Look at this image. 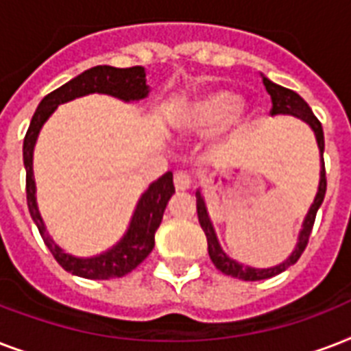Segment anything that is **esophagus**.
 <instances>
[{
    "label": "esophagus",
    "instance_id": "esophagus-1",
    "mask_svg": "<svg viewBox=\"0 0 351 351\" xmlns=\"http://www.w3.org/2000/svg\"><path fill=\"white\" fill-rule=\"evenodd\" d=\"M173 184H176V190H189L190 184H192V179H190L189 173L184 172H178L173 176Z\"/></svg>",
    "mask_w": 351,
    "mask_h": 351
}]
</instances>
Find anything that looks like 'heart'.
<instances>
[{
    "label": "heart",
    "mask_w": 351,
    "mask_h": 351,
    "mask_svg": "<svg viewBox=\"0 0 351 351\" xmlns=\"http://www.w3.org/2000/svg\"><path fill=\"white\" fill-rule=\"evenodd\" d=\"M240 111V100L227 91L203 95L186 104L176 121L179 132H210L223 126Z\"/></svg>",
    "instance_id": "heart-1"
}]
</instances>
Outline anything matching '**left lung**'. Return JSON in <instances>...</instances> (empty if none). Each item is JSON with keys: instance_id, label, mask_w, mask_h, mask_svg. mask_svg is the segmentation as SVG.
Wrapping results in <instances>:
<instances>
[{"instance_id": "1", "label": "left lung", "mask_w": 351, "mask_h": 351, "mask_svg": "<svg viewBox=\"0 0 351 351\" xmlns=\"http://www.w3.org/2000/svg\"><path fill=\"white\" fill-rule=\"evenodd\" d=\"M262 82L267 89L269 97H271V102H273V110H271V115H291L300 119L302 122H306L311 132L315 133V141H317V146H319L320 154V179H319V189H317V194H315V199L309 206L308 214L302 221V229L298 232L297 245L293 249V252L284 260V262L276 263L273 267H252V265H245V263L236 262L234 258H230L227 252L223 251V247L219 245L218 234H216V229H214L213 219H210V214H208V208H206L205 197L201 194V190L195 192V205H197V219H199V225L203 232L206 236V245H208V256L213 260V263L216 265V269H219L221 273L229 274L232 278L240 280H265L271 278V276H276V274L284 273L287 267H291L293 263H297V260L300 258V254L304 252L306 245H308L309 234H311V229H313L315 216H317V210L322 205L326 194V170H324V132H322V124L319 122V119L313 115V111L308 106V102L300 97L298 93L291 91V89L282 88L278 84L271 82L267 77L262 75Z\"/></svg>"}]
</instances>
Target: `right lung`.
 Masks as SVG:
<instances>
[{
    "instance_id": "add662e5",
    "label": "right lung",
    "mask_w": 351,
    "mask_h": 351,
    "mask_svg": "<svg viewBox=\"0 0 351 351\" xmlns=\"http://www.w3.org/2000/svg\"><path fill=\"white\" fill-rule=\"evenodd\" d=\"M110 95L122 102H138L150 95V86L146 84L145 67H111V65H97L88 71L80 73L78 77L64 84L62 88L54 89L53 93L43 97L32 115L31 126L27 130L23 141V165L27 172V205L31 218L34 219L45 245L53 252L56 262L69 271L71 274L89 280H110L121 278L124 274L132 273L138 263L143 262L156 245V230L161 225L162 214L168 201L173 195V173L167 172L165 176L154 181L138 197L135 210L132 214L130 225L122 238L108 251L95 254V256H75L65 252L47 232L43 223L42 214L36 201V181L32 170V157L36 146L38 135L42 132L43 124L49 121L56 108L65 102L86 97V95Z\"/></svg>"
}]
</instances>
